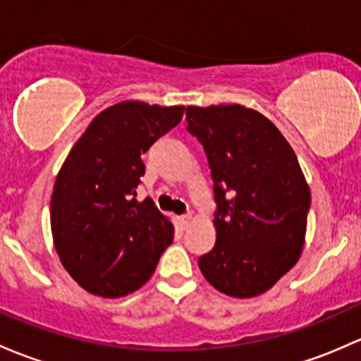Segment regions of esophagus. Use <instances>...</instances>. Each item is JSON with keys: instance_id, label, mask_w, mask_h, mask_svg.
<instances>
[{"instance_id": "obj_1", "label": "esophagus", "mask_w": 361, "mask_h": 361, "mask_svg": "<svg viewBox=\"0 0 361 361\" xmlns=\"http://www.w3.org/2000/svg\"><path fill=\"white\" fill-rule=\"evenodd\" d=\"M192 221H193V216H192V214H183V216H181V218H180L181 228H188Z\"/></svg>"}]
</instances>
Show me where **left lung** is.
I'll list each match as a JSON object with an SVG mask.
<instances>
[{
	"label": "left lung",
	"instance_id": "left-lung-1",
	"mask_svg": "<svg viewBox=\"0 0 361 361\" xmlns=\"http://www.w3.org/2000/svg\"><path fill=\"white\" fill-rule=\"evenodd\" d=\"M187 121L206 150L218 204L214 247L199 268L216 290L256 298L301 256L311 202L306 178L279 128L254 109L188 105Z\"/></svg>",
	"mask_w": 361,
	"mask_h": 361
}]
</instances>
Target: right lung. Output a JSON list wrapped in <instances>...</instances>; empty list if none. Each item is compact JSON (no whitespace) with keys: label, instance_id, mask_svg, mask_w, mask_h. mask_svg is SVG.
Returning <instances> with one entry per match:
<instances>
[{"label":"right lung","instance_id":"add662e5","mask_svg":"<svg viewBox=\"0 0 361 361\" xmlns=\"http://www.w3.org/2000/svg\"><path fill=\"white\" fill-rule=\"evenodd\" d=\"M183 105L124 100L102 111L56 174L50 221L63 268L85 290L123 298L150 279L174 226L154 200L135 199L143 155L176 126Z\"/></svg>","mask_w":361,"mask_h":361}]
</instances>
